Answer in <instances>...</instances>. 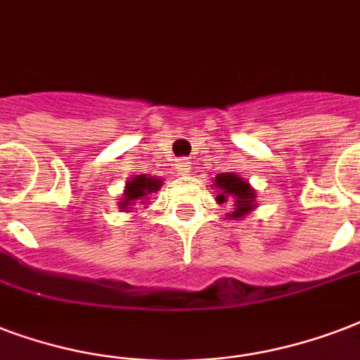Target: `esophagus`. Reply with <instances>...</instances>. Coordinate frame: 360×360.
<instances>
[{"label":"esophagus","mask_w":360,"mask_h":360,"mask_svg":"<svg viewBox=\"0 0 360 360\" xmlns=\"http://www.w3.org/2000/svg\"><path fill=\"white\" fill-rule=\"evenodd\" d=\"M191 169H192V164L186 158H181L179 164H177V174L181 175H191Z\"/></svg>","instance_id":"1"}]
</instances>
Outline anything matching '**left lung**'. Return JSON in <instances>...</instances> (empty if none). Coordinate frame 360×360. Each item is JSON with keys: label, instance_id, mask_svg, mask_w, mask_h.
I'll use <instances>...</instances> for the list:
<instances>
[{"label": "left lung", "instance_id": "1", "mask_svg": "<svg viewBox=\"0 0 360 360\" xmlns=\"http://www.w3.org/2000/svg\"><path fill=\"white\" fill-rule=\"evenodd\" d=\"M211 186L217 192V204H232V211L226 213V221H240L259 207L257 191L249 185V181L234 172L219 174Z\"/></svg>", "mask_w": 360, "mask_h": 360}]
</instances>
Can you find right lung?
I'll list each match as a JSON object with an SVG mask.
<instances>
[{"instance_id": "1", "label": "right lung", "mask_w": 360, "mask_h": 360, "mask_svg": "<svg viewBox=\"0 0 360 360\" xmlns=\"http://www.w3.org/2000/svg\"><path fill=\"white\" fill-rule=\"evenodd\" d=\"M162 185H164V179L160 177H150V175L139 174L134 175L131 179L126 181L124 191H122V196H120L119 207L122 211L130 210V205H134L137 200H149L153 194L160 191Z\"/></svg>"}]
</instances>
